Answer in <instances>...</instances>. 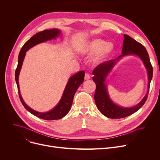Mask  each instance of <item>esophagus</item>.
I'll return each instance as SVG.
<instances>
[{
  "mask_svg": "<svg viewBox=\"0 0 160 160\" xmlns=\"http://www.w3.org/2000/svg\"><path fill=\"white\" fill-rule=\"evenodd\" d=\"M84 78H85V80H89L90 78V75L88 73H86Z\"/></svg>",
  "mask_w": 160,
  "mask_h": 160,
  "instance_id": "obj_1",
  "label": "esophagus"
}]
</instances>
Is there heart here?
Segmentation results:
<instances>
[{
    "mask_svg": "<svg viewBox=\"0 0 160 160\" xmlns=\"http://www.w3.org/2000/svg\"><path fill=\"white\" fill-rule=\"evenodd\" d=\"M114 46L112 43L101 39H94L79 46L80 51L84 54H95L99 52L98 59H104L113 52Z\"/></svg>",
    "mask_w": 160,
    "mask_h": 160,
    "instance_id": "obj_1",
    "label": "heart"
}]
</instances>
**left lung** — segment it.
<instances>
[{
  "label": "left lung",
  "mask_w": 160,
  "mask_h": 160,
  "mask_svg": "<svg viewBox=\"0 0 160 160\" xmlns=\"http://www.w3.org/2000/svg\"><path fill=\"white\" fill-rule=\"evenodd\" d=\"M124 39L122 49V54L115 60H112L99 64L94 69L93 71V80L96 84V90L94 95L95 101L98 110L104 115L110 119H121L127 117L137 111L143 106L148 97V91L150 88V81L152 78L153 69L150 62L148 54L145 47L139 42L132 38L128 35H124ZM136 54L144 62L149 75V86L147 95L136 107L133 108H122L115 105L108 98L106 87L104 82L108 73L112 69L116 60L124 55Z\"/></svg>",
  "instance_id": "obj_1"
}]
</instances>
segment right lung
I'll return each instance as SVG.
<instances>
[{"label":"right lung","mask_w":160,"mask_h":160,"mask_svg":"<svg viewBox=\"0 0 160 160\" xmlns=\"http://www.w3.org/2000/svg\"><path fill=\"white\" fill-rule=\"evenodd\" d=\"M60 31L57 29H52V30H45L42 32H39L34 36H33L30 39H28L26 43L24 44L22 46L21 51L19 54V60H18V65L17 67V69L15 72V81L17 83V86H18V92H19V96L21 100V102L24 106V107L26 108L30 113L35 115L40 119H44V120H57L63 118L64 116H65L70 110V108L71 107L73 98L76 91H77L78 87L82 84L84 80V75L85 72L83 71H81L78 73L75 74L71 77L67 84V86L63 92V94L62 98H61L60 102L51 111L46 113H39L37 112L34 110H32L30 108H29L26 104L24 103L23 100L21 97L19 91V74L20 70L21 69L22 64L23 62V60L24 58L26 52L31 47L35 46L36 45L42 43V42H45L48 40L51 39L55 38L58 36L60 33Z\"/></svg>","instance_id":"obj_1"}]
</instances>
